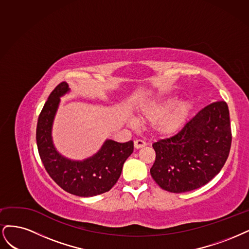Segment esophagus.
<instances>
[{
    "instance_id": "1",
    "label": "esophagus",
    "mask_w": 249,
    "mask_h": 249,
    "mask_svg": "<svg viewBox=\"0 0 249 249\" xmlns=\"http://www.w3.org/2000/svg\"><path fill=\"white\" fill-rule=\"evenodd\" d=\"M146 146H147L146 142H143L142 140H136L134 142V148L135 149H141V148H143V147H146Z\"/></svg>"
}]
</instances>
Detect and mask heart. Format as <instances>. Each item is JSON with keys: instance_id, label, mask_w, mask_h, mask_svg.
Here are the masks:
<instances>
[{"instance_id": "heart-1", "label": "heart", "mask_w": 249, "mask_h": 249, "mask_svg": "<svg viewBox=\"0 0 249 249\" xmlns=\"http://www.w3.org/2000/svg\"><path fill=\"white\" fill-rule=\"evenodd\" d=\"M178 96L171 95L158 100L142 102L138 107V118L141 120H155L153 130L160 136H172L180 132L186 125L194 102L184 99L178 103Z\"/></svg>"}]
</instances>
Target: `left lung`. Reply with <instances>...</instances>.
<instances>
[{
    "instance_id": "1",
    "label": "left lung",
    "mask_w": 249,
    "mask_h": 249,
    "mask_svg": "<svg viewBox=\"0 0 249 249\" xmlns=\"http://www.w3.org/2000/svg\"><path fill=\"white\" fill-rule=\"evenodd\" d=\"M231 143L227 102L205 107L183 129L153 143L156 153L152 178L162 189L181 194L197 189L217 175Z\"/></svg>"
}]
</instances>
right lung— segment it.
Segmentation results:
<instances>
[{
    "label": "right lung",
    "instance_id": "obj_1",
    "mask_svg": "<svg viewBox=\"0 0 249 249\" xmlns=\"http://www.w3.org/2000/svg\"><path fill=\"white\" fill-rule=\"evenodd\" d=\"M69 92L66 82L59 84L39 115L36 129L39 155L51 178L65 191L85 197L101 195L117 183L124 162L133 152V142L107 140L97 153L84 160H72L59 153L53 142V124L61 97Z\"/></svg>",
    "mask_w": 249,
    "mask_h": 249
}]
</instances>
